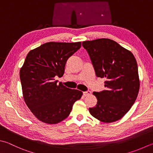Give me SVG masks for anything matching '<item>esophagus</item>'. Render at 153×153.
Listing matches in <instances>:
<instances>
[{"label": "esophagus", "mask_w": 153, "mask_h": 153, "mask_svg": "<svg viewBox=\"0 0 153 153\" xmlns=\"http://www.w3.org/2000/svg\"><path fill=\"white\" fill-rule=\"evenodd\" d=\"M91 94V92L90 91H87L83 92V95H84L85 97L88 96V95H90Z\"/></svg>", "instance_id": "1"}]
</instances>
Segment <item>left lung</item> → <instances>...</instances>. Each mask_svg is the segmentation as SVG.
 <instances>
[{
  "label": "left lung",
  "instance_id": "1",
  "mask_svg": "<svg viewBox=\"0 0 153 153\" xmlns=\"http://www.w3.org/2000/svg\"><path fill=\"white\" fill-rule=\"evenodd\" d=\"M97 77L105 78V90L94 92L97 104L91 115L104 123L119 120L137 99L140 82L137 60L131 51L108 39L82 42Z\"/></svg>",
  "mask_w": 153,
  "mask_h": 153
}]
</instances>
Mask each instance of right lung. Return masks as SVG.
I'll return each instance as SVG.
<instances>
[{
    "instance_id": "1",
    "label": "right lung",
    "mask_w": 153,
    "mask_h": 153,
    "mask_svg": "<svg viewBox=\"0 0 153 153\" xmlns=\"http://www.w3.org/2000/svg\"><path fill=\"white\" fill-rule=\"evenodd\" d=\"M81 42L45 43L30 51L20 71L24 100L39 120L48 124L61 122L70 114L81 91L58 84L69 57L79 49Z\"/></svg>"
}]
</instances>
